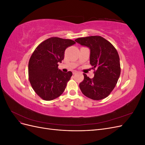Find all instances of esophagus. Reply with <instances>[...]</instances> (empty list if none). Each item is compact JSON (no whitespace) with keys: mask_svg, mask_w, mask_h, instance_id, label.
Instances as JSON below:
<instances>
[{"mask_svg":"<svg viewBox=\"0 0 145 145\" xmlns=\"http://www.w3.org/2000/svg\"><path fill=\"white\" fill-rule=\"evenodd\" d=\"M72 73H73V74H76L78 73V72H77V71H74L72 72Z\"/></svg>","mask_w":145,"mask_h":145,"instance_id":"obj_1","label":"esophagus"}]
</instances>
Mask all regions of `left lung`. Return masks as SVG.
I'll list each match as a JSON object with an SVG mask.
<instances>
[{
	"mask_svg": "<svg viewBox=\"0 0 145 145\" xmlns=\"http://www.w3.org/2000/svg\"><path fill=\"white\" fill-rule=\"evenodd\" d=\"M75 41L90 49V64L94 77L83 74L84 80L79 84L82 93L94 100L107 97L114 88L120 75L119 56L111 43L103 37L93 36L80 37Z\"/></svg>",
	"mask_w": 145,
	"mask_h": 145,
	"instance_id": "1",
	"label": "left lung"
}]
</instances>
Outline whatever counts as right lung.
<instances>
[{"label":"right lung","instance_id":"right-lung-1","mask_svg":"<svg viewBox=\"0 0 145 145\" xmlns=\"http://www.w3.org/2000/svg\"><path fill=\"white\" fill-rule=\"evenodd\" d=\"M75 43L71 39L50 37L40 43L31 56L29 80L35 93L43 100H54L64 92L72 73L59 69L58 63L63 60L65 50Z\"/></svg>","mask_w":145,"mask_h":145}]
</instances>
